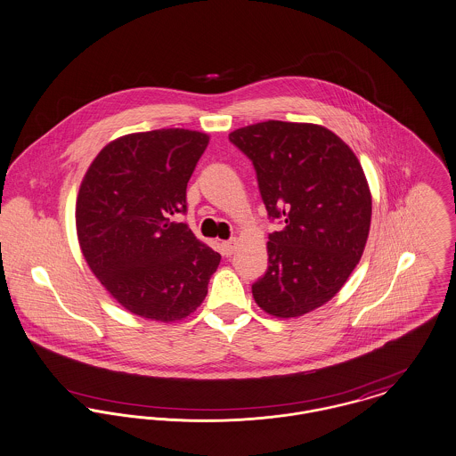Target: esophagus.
Instances as JSON below:
<instances>
[{"label": "esophagus", "instance_id": "34e87169", "mask_svg": "<svg viewBox=\"0 0 456 456\" xmlns=\"http://www.w3.org/2000/svg\"><path fill=\"white\" fill-rule=\"evenodd\" d=\"M234 249H236V240H229V241L222 243V251L225 256H231L234 253Z\"/></svg>", "mask_w": 456, "mask_h": 456}]
</instances>
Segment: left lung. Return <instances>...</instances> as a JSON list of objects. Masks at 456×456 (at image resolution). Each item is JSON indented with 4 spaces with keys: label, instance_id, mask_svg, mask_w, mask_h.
<instances>
[{
    "label": "left lung",
    "instance_id": "1",
    "mask_svg": "<svg viewBox=\"0 0 456 456\" xmlns=\"http://www.w3.org/2000/svg\"><path fill=\"white\" fill-rule=\"evenodd\" d=\"M251 161L262 201L280 231L269 269L253 282L267 314L298 317L331 300L361 260L371 194L351 147L324 126L264 121L229 135Z\"/></svg>",
    "mask_w": 456,
    "mask_h": 456
}]
</instances>
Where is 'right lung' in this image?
Returning <instances> with one entry per match:
<instances>
[{
    "label": "right lung",
    "instance_id": "obj_1",
    "mask_svg": "<svg viewBox=\"0 0 456 456\" xmlns=\"http://www.w3.org/2000/svg\"><path fill=\"white\" fill-rule=\"evenodd\" d=\"M207 134L167 128L125 135L99 152L81 182L76 229L105 289L132 314L178 321L208 293L220 253L183 222L187 182Z\"/></svg>",
    "mask_w": 456,
    "mask_h": 456
}]
</instances>
